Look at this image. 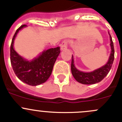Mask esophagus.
Listing matches in <instances>:
<instances>
[{
  "mask_svg": "<svg viewBox=\"0 0 122 122\" xmlns=\"http://www.w3.org/2000/svg\"><path fill=\"white\" fill-rule=\"evenodd\" d=\"M67 48V42L66 41H63L61 44V50H65Z\"/></svg>",
  "mask_w": 122,
  "mask_h": 122,
  "instance_id": "obj_1",
  "label": "esophagus"
}]
</instances>
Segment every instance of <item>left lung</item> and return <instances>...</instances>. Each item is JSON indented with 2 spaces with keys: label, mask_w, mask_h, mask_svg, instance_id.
Returning a JSON list of instances; mask_svg holds the SVG:
<instances>
[{
  "label": "left lung",
  "mask_w": 122,
  "mask_h": 122,
  "mask_svg": "<svg viewBox=\"0 0 122 122\" xmlns=\"http://www.w3.org/2000/svg\"><path fill=\"white\" fill-rule=\"evenodd\" d=\"M110 41L111 52L110 54L108 61L105 65L99 68L90 72H84L78 70L74 65V61L73 55H72L71 64V70L73 77L77 81L84 85H92L97 83L101 81L109 73L113 65L114 58V49L113 42L110 33Z\"/></svg>",
  "instance_id": "8db88e82"
}]
</instances>
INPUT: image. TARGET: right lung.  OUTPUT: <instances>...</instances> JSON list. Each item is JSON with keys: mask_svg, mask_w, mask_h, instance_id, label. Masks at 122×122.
I'll list each match as a JSON object with an SVG mask.
<instances>
[{"mask_svg": "<svg viewBox=\"0 0 122 122\" xmlns=\"http://www.w3.org/2000/svg\"><path fill=\"white\" fill-rule=\"evenodd\" d=\"M26 27V25H21L13 37L10 45V62L14 73L21 81L31 86H37L46 81L50 77L60 54V47L44 50L31 60L24 58L16 52L14 45L19 31Z\"/></svg>", "mask_w": 122, "mask_h": 122, "instance_id": "obj_1", "label": "right lung"}]
</instances>
